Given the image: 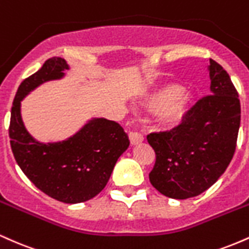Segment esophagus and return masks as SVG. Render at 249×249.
<instances>
[{"mask_svg": "<svg viewBox=\"0 0 249 249\" xmlns=\"http://www.w3.org/2000/svg\"><path fill=\"white\" fill-rule=\"evenodd\" d=\"M128 139H130V142L132 145H137L139 144V142H142L144 141V138H142V136L141 133L138 132H130L128 133Z\"/></svg>", "mask_w": 249, "mask_h": 249, "instance_id": "esophagus-1", "label": "esophagus"}]
</instances>
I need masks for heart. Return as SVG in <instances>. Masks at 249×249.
Wrapping results in <instances>:
<instances>
[{"label":"heart","instance_id":"obj_1","mask_svg":"<svg viewBox=\"0 0 249 249\" xmlns=\"http://www.w3.org/2000/svg\"><path fill=\"white\" fill-rule=\"evenodd\" d=\"M182 88L176 84L165 85L151 93L146 99V107L151 110H160V122L164 125H174L186 116L192 98L181 95Z\"/></svg>","mask_w":249,"mask_h":249}]
</instances>
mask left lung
<instances>
[{"label": "left lung", "instance_id": "8db88e82", "mask_svg": "<svg viewBox=\"0 0 249 249\" xmlns=\"http://www.w3.org/2000/svg\"><path fill=\"white\" fill-rule=\"evenodd\" d=\"M211 92L190 110L178 126L147 136L156 153L148 177L168 198L187 199L210 188L235 152L241 119L239 93L221 65L210 59Z\"/></svg>", "mask_w": 249, "mask_h": 249}]
</instances>
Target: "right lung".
Wrapping results in <instances>:
<instances>
[{"mask_svg":"<svg viewBox=\"0 0 249 249\" xmlns=\"http://www.w3.org/2000/svg\"><path fill=\"white\" fill-rule=\"evenodd\" d=\"M69 69L61 57L45 61L37 72L25 78L11 107L10 146L28 179L51 198L77 204L96 196L107 184L117 160L130 145L118 123L97 118L68 141L41 144L25 130L21 101L42 83L58 79Z\"/></svg>","mask_w":249,"mask_h":249,"instance_id":"add662e5","label":"right lung"}]
</instances>
